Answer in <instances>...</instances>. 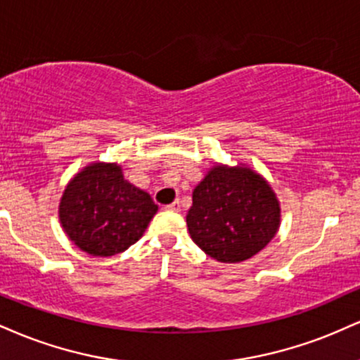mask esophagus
I'll return each mask as SVG.
<instances>
[{
    "instance_id": "esophagus-1",
    "label": "esophagus",
    "mask_w": 360,
    "mask_h": 360,
    "mask_svg": "<svg viewBox=\"0 0 360 360\" xmlns=\"http://www.w3.org/2000/svg\"><path fill=\"white\" fill-rule=\"evenodd\" d=\"M166 210H169V211H181V202L176 199L174 202H171V205L166 206Z\"/></svg>"
}]
</instances>
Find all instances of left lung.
<instances>
[{"label": "left lung", "mask_w": 360, "mask_h": 360, "mask_svg": "<svg viewBox=\"0 0 360 360\" xmlns=\"http://www.w3.org/2000/svg\"><path fill=\"white\" fill-rule=\"evenodd\" d=\"M186 223L207 257L240 263L274 240L280 228V202L253 169L214 164L194 188Z\"/></svg>", "instance_id": "8db88e82"}]
</instances>
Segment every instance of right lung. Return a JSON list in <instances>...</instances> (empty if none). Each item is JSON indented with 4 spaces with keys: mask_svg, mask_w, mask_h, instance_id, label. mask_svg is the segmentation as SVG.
<instances>
[{
    "mask_svg": "<svg viewBox=\"0 0 360 360\" xmlns=\"http://www.w3.org/2000/svg\"><path fill=\"white\" fill-rule=\"evenodd\" d=\"M158 213L149 193L124 179L115 162H94L65 188L58 218L63 231L92 257L122 253L144 235Z\"/></svg>",
    "mask_w": 360,
    "mask_h": 360,
    "instance_id": "right-lung-1",
    "label": "right lung"
}]
</instances>
